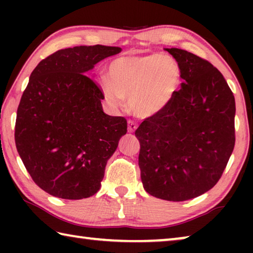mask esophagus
<instances>
[{"instance_id": "obj_1", "label": "esophagus", "mask_w": 253, "mask_h": 253, "mask_svg": "<svg viewBox=\"0 0 253 253\" xmlns=\"http://www.w3.org/2000/svg\"><path fill=\"white\" fill-rule=\"evenodd\" d=\"M136 128H137L136 122H134V121H131V119H129V121H128V131H129V132H134V131L136 130Z\"/></svg>"}]
</instances>
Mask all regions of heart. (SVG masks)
Listing matches in <instances>:
<instances>
[{
  "label": "heart",
  "instance_id": "heart-1",
  "mask_svg": "<svg viewBox=\"0 0 253 253\" xmlns=\"http://www.w3.org/2000/svg\"><path fill=\"white\" fill-rule=\"evenodd\" d=\"M109 80L101 88L110 105L121 107L128 97L131 110L139 117H151L164 110L181 84V69L169 55L158 53L127 55L108 67Z\"/></svg>",
  "mask_w": 253,
  "mask_h": 253
}]
</instances>
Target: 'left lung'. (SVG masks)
<instances>
[{
	"instance_id": "obj_1",
	"label": "left lung",
	"mask_w": 253,
	"mask_h": 253,
	"mask_svg": "<svg viewBox=\"0 0 253 253\" xmlns=\"http://www.w3.org/2000/svg\"><path fill=\"white\" fill-rule=\"evenodd\" d=\"M184 83L170 104L140 124L138 165L143 186L157 199L186 201L221 178L235 143L233 92L208 60L186 50L165 49Z\"/></svg>"
}]
</instances>
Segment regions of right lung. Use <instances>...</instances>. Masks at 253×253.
Segmentation results:
<instances>
[{
	"instance_id": "add662e5",
	"label": "right lung",
	"mask_w": 253,
	"mask_h": 253,
	"mask_svg": "<svg viewBox=\"0 0 253 253\" xmlns=\"http://www.w3.org/2000/svg\"><path fill=\"white\" fill-rule=\"evenodd\" d=\"M121 51L100 44L58 50L30 76L16 113L15 145L30 176L50 195L80 200L99 191L127 121L104 113V93L85 74Z\"/></svg>"
}]
</instances>
